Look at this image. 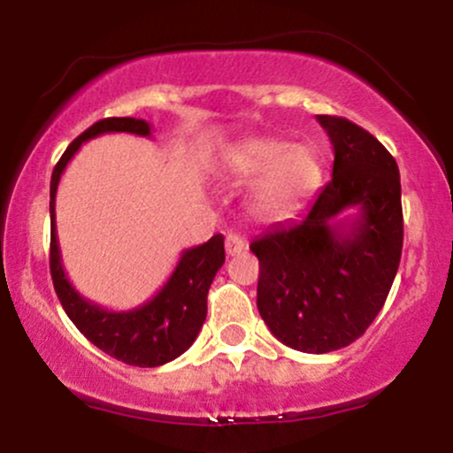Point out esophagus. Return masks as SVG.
<instances>
[{"mask_svg": "<svg viewBox=\"0 0 453 453\" xmlns=\"http://www.w3.org/2000/svg\"><path fill=\"white\" fill-rule=\"evenodd\" d=\"M244 247H247V242H244V238L241 236V234H227L226 236L227 256H238V253L244 251Z\"/></svg>", "mask_w": 453, "mask_h": 453, "instance_id": "34e87169", "label": "esophagus"}]
</instances>
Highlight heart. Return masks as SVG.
Here are the masks:
<instances>
[{
    "mask_svg": "<svg viewBox=\"0 0 453 453\" xmlns=\"http://www.w3.org/2000/svg\"><path fill=\"white\" fill-rule=\"evenodd\" d=\"M227 174L251 180L264 173L253 191V206L262 215H280L294 209L319 185L321 164L306 144L289 147L279 138H251L236 144L223 157Z\"/></svg>",
    "mask_w": 453,
    "mask_h": 453,
    "instance_id": "obj_1",
    "label": "heart"
}]
</instances>
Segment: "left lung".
Listing matches in <instances>:
<instances>
[{"label": "left lung", "mask_w": 453, "mask_h": 453, "mask_svg": "<svg viewBox=\"0 0 453 453\" xmlns=\"http://www.w3.org/2000/svg\"><path fill=\"white\" fill-rule=\"evenodd\" d=\"M334 149L332 179L300 219L251 242L259 259L257 311L283 345L327 353L372 324L400 264L403 204L396 159L342 117L317 114ZM357 208L351 220L345 210Z\"/></svg>", "instance_id": "obj_1"}]
</instances>
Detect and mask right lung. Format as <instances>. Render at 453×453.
<instances>
[{"instance_id":"add662e5","label":"right lung","mask_w":453,"mask_h":453,"mask_svg":"<svg viewBox=\"0 0 453 453\" xmlns=\"http://www.w3.org/2000/svg\"><path fill=\"white\" fill-rule=\"evenodd\" d=\"M114 132L150 136V123L134 117L102 119L82 132L57 161L50 176V277H53L57 298L67 317L93 345L129 366L153 368L173 362L194 345L206 319L209 288L217 270L226 262V249H223L221 234H215L209 242L185 249L164 288L136 309L108 311L76 292L61 264L59 241H57V187L65 165L82 142Z\"/></svg>"}]
</instances>
